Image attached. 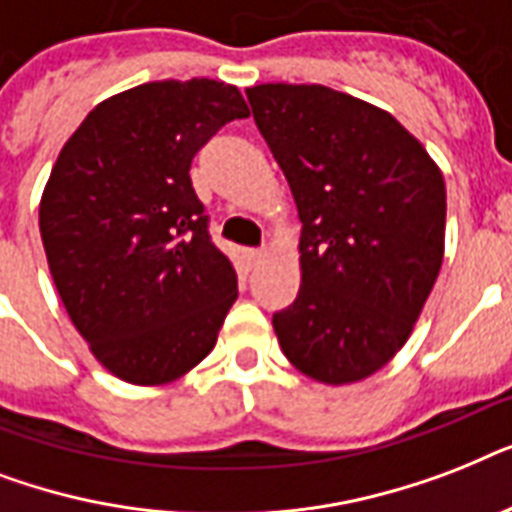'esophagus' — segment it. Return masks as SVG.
Returning a JSON list of instances; mask_svg holds the SVG:
<instances>
[{
    "label": "esophagus",
    "mask_w": 512,
    "mask_h": 512,
    "mask_svg": "<svg viewBox=\"0 0 512 512\" xmlns=\"http://www.w3.org/2000/svg\"><path fill=\"white\" fill-rule=\"evenodd\" d=\"M263 249H247L244 252V263H247V268H257V265L263 263Z\"/></svg>",
    "instance_id": "obj_1"
}]
</instances>
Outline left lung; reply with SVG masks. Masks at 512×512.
<instances>
[{
    "instance_id": "8db88e82",
    "label": "left lung",
    "mask_w": 512,
    "mask_h": 512,
    "mask_svg": "<svg viewBox=\"0 0 512 512\" xmlns=\"http://www.w3.org/2000/svg\"><path fill=\"white\" fill-rule=\"evenodd\" d=\"M295 196L300 292L273 313L284 356L327 385L374 374L404 348L444 263L446 185L382 108L321 84L247 90Z\"/></svg>"
}]
</instances>
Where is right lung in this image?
I'll return each instance as SVG.
<instances>
[{"label":"right lung","instance_id":"obj_1","mask_svg":"<svg viewBox=\"0 0 512 512\" xmlns=\"http://www.w3.org/2000/svg\"><path fill=\"white\" fill-rule=\"evenodd\" d=\"M249 108L215 79L148 82L92 108L39 204L52 281L108 372L164 385L215 348L239 297L191 185L196 151Z\"/></svg>","mask_w":512,"mask_h":512}]
</instances>
